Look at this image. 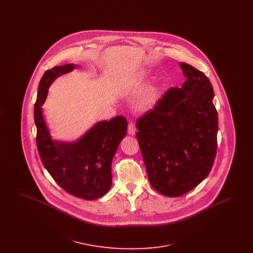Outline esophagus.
Masks as SVG:
<instances>
[{
    "mask_svg": "<svg viewBox=\"0 0 253 253\" xmlns=\"http://www.w3.org/2000/svg\"><path fill=\"white\" fill-rule=\"evenodd\" d=\"M128 133L132 134V135L135 133V127H134L133 122H129V124H128Z\"/></svg>",
    "mask_w": 253,
    "mask_h": 253,
    "instance_id": "1",
    "label": "esophagus"
}]
</instances>
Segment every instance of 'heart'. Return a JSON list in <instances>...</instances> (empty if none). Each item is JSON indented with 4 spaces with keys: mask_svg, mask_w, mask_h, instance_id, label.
<instances>
[{
    "mask_svg": "<svg viewBox=\"0 0 253 253\" xmlns=\"http://www.w3.org/2000/svg\"><path fill=\"white\" fill-rule=\"evenodd\" d=\"M152 98H153V94H149L148 96L144 97L142 100H141V106H146V105H148L150 102H151V100H152Z\"/></svg>",
    "mask_w": 253,
    "mask_h": 253,
    "instance_id": "1",
    "label": "heart"
}]
</instances>
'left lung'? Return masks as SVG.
<instances>
[{
  "mask_svg": "<svg viewBox=\"0 0 253 253\" xmlns=\"http://www.w3.org/2000/svg\"><path fill=\"white\" fill-rule=\"evenodd\" d=\"M186 81L136 121V138L153 188L169 197L192 191L216 157L218 114L208 77L181 62Z\"/></svg>",
  "mask_w": 253,
  "mask_h": 253,
  "instance_id": "obj_1",
  "label": "left lung"
}]
</instances>
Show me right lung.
Here are the masks:
<instances>
[{
  "mask_svg": "<svg viewBox=\"0 0 253 253\" xmlns=\"http://www.w3.org/2000/svg\"><path fill=\"white\" fill-rule=\"evenodd\" d=\"M75 67L72 63L55 66L41 79L34 107L37 147L43 166L60 187L76 197L93 200L103 196L111 188L112 159L127 132V121L117 116L98 122L75 143L51 140L41 107L49 85Z\"/></svg>",
  "mask_w": 253,
  "mask_h": 253,
  "instance_id": "right-lung-1",
  "label": "right lung"
}]
</instances>
